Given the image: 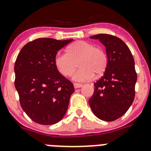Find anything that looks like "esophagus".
Returning <instances> with one entry per match:
<instances>
[{"mask_svg": "<svg viewBox=\"0 0 151 151\" xmlns=\"http://www.w3.org/2000/svg\"><path fill=\"white\" fill-rule=\"evenodd\" d=\"M74 85V88H82L83 86L82 84H78V83H74L73 84Z\"/></svg>", "mask_w": 151, "mask_h": 151, "instance_id": "34e87169", "label": "esophagus"}]
</instances>
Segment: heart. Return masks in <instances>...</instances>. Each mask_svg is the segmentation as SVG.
Listing matches in <instances>:
<instances>
[{"label": "heart", "mask_w": 151, "mask_h": 151, "mask_svg": "<svg viewBox=\"0 0 151 151\" xmlns=\"http://www.w3.org/2000/svg\"><path fill=\"white\" fill-rule=\"evenodd\" d=\"M107 62L104 50L85 41L75 42L68 47L66 54H57L54 57L55 66L64 76L73 74L78 63L80 68L73 76L76 82H86L94 74L101 75L106 69Z\"/></svg>", "instance_id": "obj_1"}]
</instances>
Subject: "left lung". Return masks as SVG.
<instances>
[{
    "label": "left lung",
    "mask_w": 151,
    "mask_h": 151,
    "mask_svg": "<svg viewBox=\"0 0 151 151\" xmlns=\"http://www.w3.org/2000/svg\"><path fill=\"white\" fill-rule=\"evenodd\" d=\"M90 38L98 39L104 45L108 62L104 76L94 84L89 105L97 118L112 122L123 116L134 99L137 73L134 58L118 37L98 34Z\"/></svg>",
    "instance_id": "obj_1"
}]
</instances>
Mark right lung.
<instances>
[{
  "instance_id": "obj_1",
  "label": "right lung",
  "mask_w": 151,
  "mask_h": 151,
  "mask_svg": "<svg viewBox=\"0 0 151 151\" xmlns=\"http://www.w3.org/2000/svg\"><path fill=\"white\" fill-rule=\"evenodd\" d=\"M72 41L38 38L26 44L17 56L15 88L22 110L37 123L53 125L66 114L74 87L57 70L54 57Z\"/></svg>"
}]
</instances>
